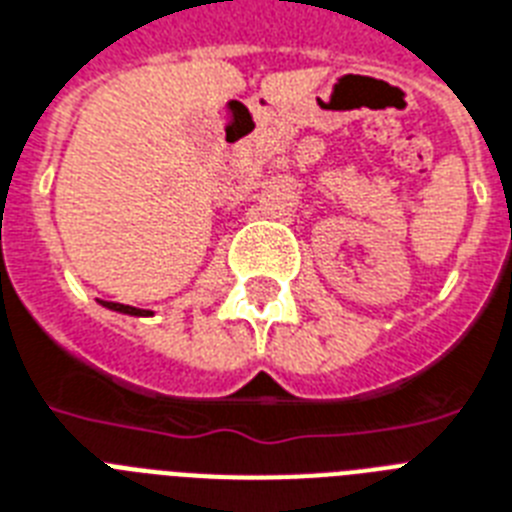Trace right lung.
Returning <instances> with one entry per match:
<instances>
[{"label": "right lung", "mask_w": 512, "mask_h": 512, "mask_svg": "<svg viewBox=\"0 0 512 512\" xmlns=\"http://www.w3.org/2000/svg\"><path fill=\"white\" fill-rule=\"evenodd\" d=\"M102 306H108L113 312H124V314H134V317H142V314H150V312H142V309H134V306H126V304H116V301H100Z\"/></svg>", "instance_id": "1"}]
</instances>
